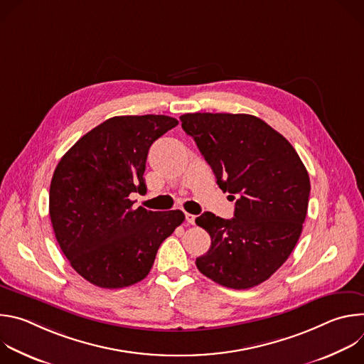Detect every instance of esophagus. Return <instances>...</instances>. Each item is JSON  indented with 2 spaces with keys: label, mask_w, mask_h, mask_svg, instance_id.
Wrapping results in <instances>:
<instances>
[{
  "label": "esophagus",
  "mask_w": 364,
  "mask_h": 364,
  "mask_svg": "<svg viewBox=\"0 0 364 364\" xmlns=\"http://www.w3.org/2000/svg\"><path fill=\"white\" fill-rule=\"evenodd\" d=\"M186 220H187V223L194 225V222H196V216H194V215H191V213H186Z\"/></svg>",
  "instance_id": "34e87169"
}]
</instances>
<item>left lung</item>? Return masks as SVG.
<instances>
[{
	"instance_id": "left-lung-1",
	"label": "left lung",
	"mask_w": 364,
	"mask_h": 364,
	"mask_svg": "<svg viewBox=\"0 0 364 364\" xmlns=\"http://www.w3.org/2000/svg\"><path fill=\"white\" fill-rule=\"evenodd\" d=\"M180 121L218 186L236 200L233 219L210 212L196 219L212 237L197 269L226 288L262 284L301 236L311 190L305 166L287 138L253 115L197 112Z\"/></svg>"
}]
</instances>
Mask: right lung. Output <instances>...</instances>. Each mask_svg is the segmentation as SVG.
I'll return each instance as SVG.
<instances>
[{"label": "right lung", "instance_id": "obj_1", "mask_svg": "<svg viewBox=\"0 0 364 364\" xmlns=\"http://www.w3.org/2000/svg\"><path fill=\"white\" fill-rule=\"evenodd\" d=\"M178 121L166 115L114 117L85 134L59 161L48 194L58 243L72 268L100 288H124L151 271L181 210L134 209L146 193L149 146Z\"/></svg>", "mask_w": 364, "mask_h": 364}]
</instances>
